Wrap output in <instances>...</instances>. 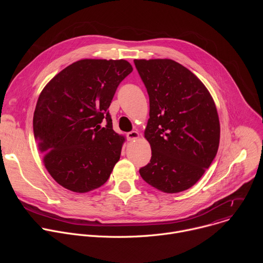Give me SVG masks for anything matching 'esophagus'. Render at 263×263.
Returning a JSON list of instances; mask_svg holds the SVG:
<instances>
[{"instance_id":"34e87169","label":"esophagus","mask_w":263,"mask_h":263,"mask_svg":"<svg viewBox=\"0 0 263 263\" xmlns=\"http://www.w3.org/2000/svg\"><path fill=\"white\" fill-rule=\"evenodd\" d=\"M140 137V134L137 132V131H131L129 133H127V138L128 140H135V139H138Z\"/></svg>"}]
</instances>
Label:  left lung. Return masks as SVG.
Here are the masks:
<instances>
[{"mask_svg": "<svg viewBox=\"0 0 263 263\" xmlns=\"http://www.w3.org/2000/svg\"><path fill=\"white\" fill-rule=\"evenodd\" d=\"M149 98L144 138L152 149L141 178L156 190L177 194L194 186L214 159L220 126L203 82L172 59H135Z\"/></svg>", "mask_w": 263, "mask_h": 263, "instance_id": "8db88e82", "label": "left lung"}]
</instances>
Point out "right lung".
<instances>
[{
    "label": "right lung",
    "mask_w": 263,
    "mask_h": 263,
    "mask_svg": "<svg viewBox=\"0 0 263 263\" xmlns=\"http://www.w3.org/2000/svg\"><path fill=\"white\" fill-rule=\"evenodd\" d=\"M133 70L124 59H81L66 66L42 90L33 131L44 164L64 189H99L120 160L125 136L112 129L107 109L119 84ZM105 118L106 127L99 124Z\"/></svg>",
    "instance_id": "right-lung-1"
}]
</instances>
